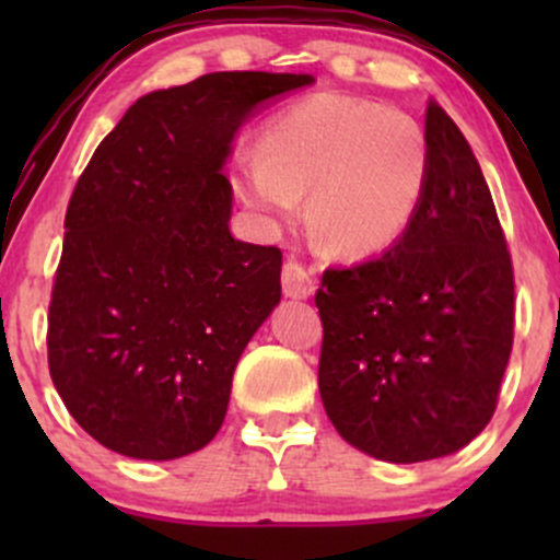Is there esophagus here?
<instances>
[{"mask_svg": "<svg viewBox=\"0 0 560 560\" xmlns=\"http://www.w3.org/2000/svg\"><path fill=\"white\" fill-rule=\"evenodd\" d=\"M281 287H284L287 298H308L314 295L316 279L306 265H301L298 259H287L284 270H281Z\"/></svg>", "mask_w": 560, "mask_h": 560, "instance_id": "1", "label": "esophagus"}]
</instances>
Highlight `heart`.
Masks as SVG:
<instances>
[{"label": "heart", "instance_id": "b5f03b06", "mask_svg": "<svg viewBox=\"0 0 560 560\" xmlns=\"http://www.w3.org/2000/svg\"><path fill=\"white\" fill-rule=\"evenodd\" d=\"M431 154L415 118L343 94H314L268 121L238 175L248 202L290 213L306 197L316 238L343 257L385 252L425 200Z\"/></svg>", "mask_w": 560, "mask_h": 560}]
</instances>
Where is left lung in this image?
<instances>
[{"label":"left lung","mask_w":560,"mask_h":560,"mask_svg":"<svg viewBox=\"0 0 560 560\" xmlns=\"http://www.w3.org/2000/svg\"><path fill=\"white\" fill-rule=\"evenodd\" d=\"M425 200L380 257L327 268L319 395L352 447L420 463L466 447L499 404L515 338V270L463 132L428 105Z\"/></svg>","instance_id":"8db88e82"}]
</instances>
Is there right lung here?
Returning a JSON list of instances; mask_svg holds the SVG:
<instances>
[{"instance_id":"add662e5","label":"right lung","mask_w":560,"mask_h":560,"mask_svg":"<svg viewBox=\"0 0 560 560\" xmlns=\"http://www.w3.org/2000/svg\"><path fill=\"white\" fill-rule=\"evenodd\" d=\"M312 83L211 72L124 113L72 189L48 369L113 453L173 460L222 428L241 352L281 298V248L230 235V140L254 105Z\"/></svg>"}]
</instances>
